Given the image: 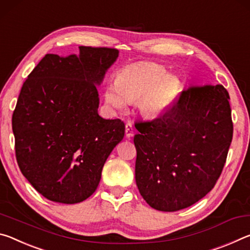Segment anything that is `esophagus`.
<instances>
[{
    "instance_id": "esophagus-1",
    "label": "esophagus",
    "mask_w": 250,
    "mask_h": 250,
    "mask_svg": "<svg viewBox=\"0 0 250 250\" xmlns=\"http://www.w3.org/2000/svg\"><path fill=\"white\" fill-rule=\"evenodd\" d=\"M125 134H126V136H127L128 138L132 137L133 135H134V128H133L132 123H126V125H125Z\"/></svg>"
}]
</instances>
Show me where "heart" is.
Here are the masks:
<instances>
[{
    "label": "heart",
    "mask_w": 250,
    "mask_h": 250,
    "mask_svg": "<svg viewBox=\"0 0 250 250\" xmlns=\"http://www.w3.org/2000/svg\"><path fill=\"white\" fill-rule=\"evenodd\" d=\"M175 84L167 79L158 64L140 63L125 67L116 82L104 89V101L109 108L123 110L128 102L137 101V107L145 116H158L165 112L174 98Z\"/></svg>",
    "instance_id": "heart-1"
}]
</instances>
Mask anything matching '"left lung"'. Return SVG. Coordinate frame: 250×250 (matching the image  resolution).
I'll return each instance as SVG.
<instances>
[{
	"label": "left lung",
	"mask_w": 250,
	"mask_h": 250,
	"mask_svg": "<svg viewBox=\"0 0 250 250\" xmlns=\"http://www.w3.org/2000/svg\"><path fill=\"white\" fill-rule=\"evenodd\" d=\"M135 127L142 197L157 210L184 209L209 193L223 171L234 132L229 94L220 84L189 87L161 116Z\"/></svg>",
	"instance_id": "left-lung-1"
}]
</instances>
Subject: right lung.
<instances>
[{"label": "right lung", "mask_w": 250, "mask_h": 250, "mask_svg": "<svg viewBox=\"0 0 250 250\" xmlns=\"http://www.w3.org/2000/svg\"><path fill=\"white\" fill-rule=\"evenodd\" d=\"M118 50L80 46V55L46 54L23 83L12 116L15 155L45 198L76 204L100 184L102 169L125 133L124 122L97 113L96 85Z\"/></svg>", "instance_id": "obj_1"}]
</instances>
